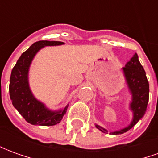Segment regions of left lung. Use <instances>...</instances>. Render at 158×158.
I'll list each match as a JSON object with an SVG mask.
<instances>
[{
  "label": "left lung",
  "instance_id": "obj_1",
  "mask_svg": "<svg viewBox=\"0 0 158 158\" xmlns=\"http://www.w3.org/2000/svg\"><path fill=\"white\" fill-rule=\"evenodd\" d=\"M123 70L130 92L132 93L133 99L130 107L134 112V119L131 124L125 129L112 132L113 135L123 134L129 130L133 126L135 125L139 119L144 116L149 101V83L146 78V72L142 65L140 64L138 59V55L136 53H135L132 58L126 63L125 67L123 68ZM96 126L102 132L107 133V130L102 128L101 126Z\"/></svg>",
  "mask_w": 158,
  "mask_h": 158
}]
</instances>
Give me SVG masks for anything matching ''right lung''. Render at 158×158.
I'll list each match as a JSON object with an SVG mask.
<instances>
[{"label": "right lung", "instance_id": "add662e5", "mask_svg": "<svg viewBox=\"0 0 158 158\" xmlns=\"http://www.w3.org/2000/svg\"><path fill=\"white\" fill-rule=\"evenodd\" d=\"M61 41L40 40L23 53L13 67L10 77L9 93L13 106L31 124L52 126L61 122L68 106L60 112H52L33 96L28 83V71L34 56L45 45H58Z\"/></svg>", "mask_w": 158, "mask_h": 158}]
</instances>
